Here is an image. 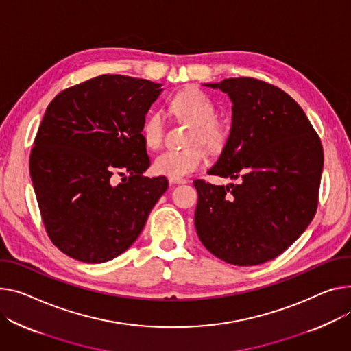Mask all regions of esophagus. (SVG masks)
<instances>
[{
  "label": "esophagus",
  "instance_id": "obj_1",
  "mask_svg": "<svg viewBox=\"0 0 351 351\" xmlns=\"http://www.w3.org/2000/svg\"><path fill=\"white\" fill-rule=\"evenodd\" d=\"M169 182L173 183V184H182V183H186L188 180H186V179H169Z\"/></svg>",
  "mask_w": 351,
  "mask_h": 351
}]
</instances>
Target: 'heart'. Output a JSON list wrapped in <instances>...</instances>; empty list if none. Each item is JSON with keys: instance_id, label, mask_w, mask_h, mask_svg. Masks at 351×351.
I'll return each mask as SVG.
<instances>
[{"instance_id": "1", "label": "heart", "mask_w": 351, "mask_h": 351, "mask_svg": "<svg viewBox=\"0 0 351 351\" xmlns=\"http://www.w3.org/2000/svg\"><path fill=\"white\" fill-rule=\"evenodd\" d=\"M171 111L178 119L193 124L189 143L202 144L210 154H220L230 139V128L216 119L217 110L204 93L199 88L179 91L171 101ZM141 135L151 149H158L165 136V119L160 111H154L144 120ZM204 151L200 145L183 149L163 151L154 162V171L168 179H183L204 162Z\"/></svg>"}]
</instances>
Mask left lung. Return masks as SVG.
<instances>
[{
  "label": "left lung",
  "instance_id": "8db88e82",
  "mask_svg": "<svg viewBox=\"0 0 351 351\" xmlns=\"http://www.w3.org/2000/svg\"><path fill=\"white\" fill-rule=\"evenodd\" d=\"M207 86L232 101L230 139L207 173L240 182H193L197 236L228 264H264L291 247L316 215L320 138L300 106L274 84L232 77Z\"/></svg>",
  "mask_w": 351,
  "mask_h": 351
}]
</instances>
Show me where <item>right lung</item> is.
Masks as SVG:
<instances>
[{
    "instance_id": "obj_1",
    "label": "right lung",
    "mask_w": 351,
    "mask_h": 351,
    "mask_svg": "<svg viewBox=\"0 0 351 351\" xmlns=\"http://www.w3.org/2000/svg\"><path fill=\"white\" fill-rule=\"evenodd\" d=\"M159 87L101 75L64 88L46 108L31 179L46 234L77 261L100 264L128 250L168 189L165 176L143 175L151 160L141 128ZM115 174L125 176L120 184Z\"/></svg>"
}]
</instances>
